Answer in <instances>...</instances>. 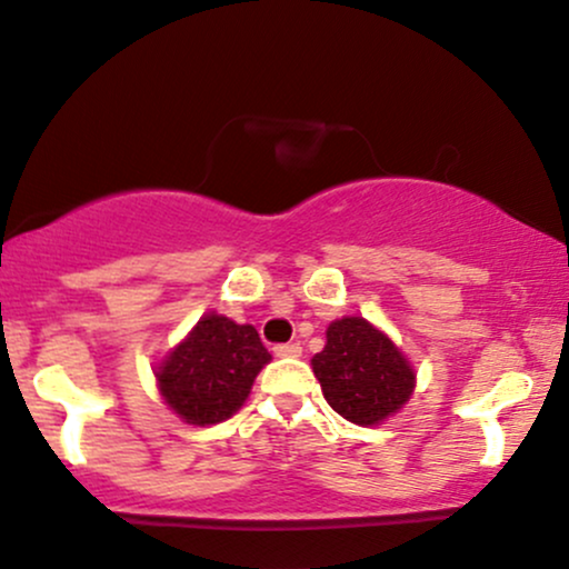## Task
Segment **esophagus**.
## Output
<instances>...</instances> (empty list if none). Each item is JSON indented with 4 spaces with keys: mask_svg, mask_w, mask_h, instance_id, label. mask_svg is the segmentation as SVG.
<instances>
[{
    "mask_svg": "<svg viewBox=\"0 0 569 569\" xmlns=\"http://www.w3.org/2000/svg\"><path fill=\"white\" fill-rule=\"evenodd\" d=\"M272 352H276L278 358H299V355H302V347H299L297 341H289V345L272 347Z\"/></svg>",
    "mask_w": 569,
    "mask_h": 569,
    "instance_id": "1",
    "label": "esophagus"
}]
</instances>
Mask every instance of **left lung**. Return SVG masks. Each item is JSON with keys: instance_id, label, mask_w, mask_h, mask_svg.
<instances>
[{"instance_id": "8db88e82", "label": "left lung", "mask_w": 569, "mask_h": 569, "mask_svg": "<svg viewBox=\"0 0 569 569\" xmlns=\"http://www.w3.org/2000/svg\"><path fill=\"white\" fill-rule=\"evenodd\" d=\"M312 371L328 406L360 427H373L410 400L416 373L406 355L366 318L333 320Z\"/></svg>"}]
</instances>
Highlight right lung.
<instances>
[{
  "mask_svg": "<svg viewBox=\"0 0 569 569\" xmlns=\"http://www.w3.org/2000/svg\"><path fill=\"white\" fill-rule=\"evenodd\" d=\"M254 326L209 312L161 360L159 392L182 421L209 427L243 406L257 373L270 362Z\"/></svg>",
  "mask_w": 569,
  "mask_h": 569,
  "instance_id": "right-lung-1",
  "label": "right lung"
}]
</instances>
